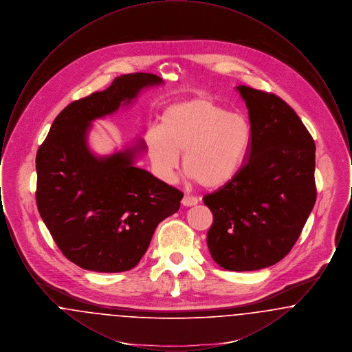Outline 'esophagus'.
Here are the masks:
<instances>
[{"label": "esophagus", "instance_id": "34e87169", "mask_svg": "<svg viewBox=\"0 0 352 352\" xmlns=\"http://www.w3.org/2000/svg\"><path fill=\"white\" fill-rule=\"evenodd\" d=\"M182 204H184V207L195 206V204H198V198L190 197V195H184V199H182Z\"/></svg>", "mask_w": 352, "mask_h": 352}]
</instances>
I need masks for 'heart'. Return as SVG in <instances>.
<instances>
[{
	"instance_id": "heart-1",
	"label": "heart",
	"mask_w": 352,
	"mask_h": 352,
	"mask_svg": "<svg viewBox=\"0 0 352 352\" xmlns=\"http://www.w3.org/2000/svg\"><path fill=\"white\" fill-rule=\"evenodd\" d=\"M252 141L248 118L231 113L208 98L173 104L145 142L157 174L170 181L184 153V173L206 188L228 184L241 168Z\"/></svg>"
}]
</instances>
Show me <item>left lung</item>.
<instances>
[{"mask_svg":"<svg viewBox=\"0 0 352 352\" xmlns=\"http://www.w3.org/2000/svg\"><path fill=\"white\" fill-rule=\"evenodd\" d=\"M245 101L252 141L234 178L203 197L214 221L207 245L234 272L274 265L293 248L316 198V144L294 109L278 96L236 87Z\"/></svg>","mask_w":352,"mask_h":352,"instance_id":"left-lung-1","label":"left lung"}]
</instances>
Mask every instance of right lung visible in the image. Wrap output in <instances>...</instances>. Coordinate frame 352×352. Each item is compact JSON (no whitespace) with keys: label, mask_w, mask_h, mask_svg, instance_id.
I'll return each instance as SVG.
<instances>
[{"label":"right lung","mask_w":352,"mask_h":352,"mask_svg":"<svg viewBox=\"0 0 352 352\" xmlns=\"http://www.w3.org/2000/svg\"><path fill=\"white\" fill-rule=\"evenodd\" d=\"M164 80L153 74L121 75L67 105L36 153V206L52 239L80 268L118 273L134 268L157 226L179 210L184 194L135 168L144 140L109 155L88 146L92 121L129 105Z\"/></svg>","instance_id":"1"}]
</instances>
